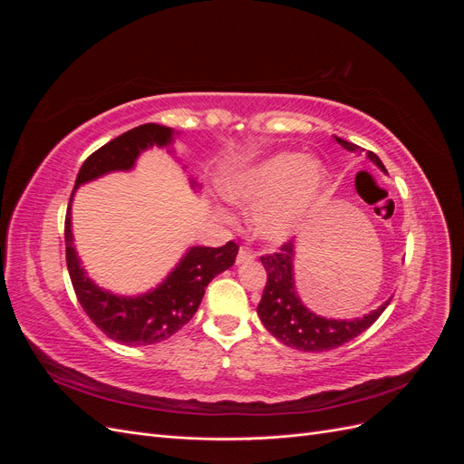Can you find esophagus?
Returning <instances> with one entry per match:
<instances>
[{
	"label": "esophagus",
	"mask_w": 464,
	"mask_h": 464,
	"mask_svg": "<svg viewBox=\"0 0 464 464\" xmlns=\"http://www.w3.org/2000/svg\"><path fill=\"white\" fill-rule=\"evenodd\" d=\"M254 259H256V254H254V251H251L249 247H240V251H237L236 263L240 265V263H249V261H254Z\"/></svg>",
	"instance_id": "1"
}]
</instances>
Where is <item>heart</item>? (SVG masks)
I'll return each instance as SVG.
<instances>
[{"label":"heart","mask_w":464,"mask_h":464,"mask_svg":"<svg viewBox=\"0 0 464 464\" xmlns=\"http://www.w3.org/2000/svg\"><path fill=\"white\" fill-rule=\"evenodd\" d=\"M323 186V168L300 152H278L230 186V199L256 207L254 230L265 242H285L310 218Z\"/></svg>","instance_id":"b5f03b06"}]
</instances>
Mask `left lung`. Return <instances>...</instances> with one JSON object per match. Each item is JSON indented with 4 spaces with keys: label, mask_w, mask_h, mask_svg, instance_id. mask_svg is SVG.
I'll use <instances>...</instances> for the list:
<instances>
[{
    "label": "left lung",
    "mask_w": 464,
    "mask_h": 464,
    "mask_svg": "<svg viewBox=\"0 0 464 464\" xmlns=\"http://www.w3.org/2000/svg\"><path fill=\"white\" fill-rule=\"evenodd\" d=\"M336 143L350 152L363 150L354 143L334 137ZM368 159L385 172L383 162L375 152L368 150ZM261 263L266 271V285L263 290L257 314L265 329L283 344L304 353H325L370 329L377 317L385 312L391 300L382 304L372 314L356 319H327L307 310L296 294L294 285V242H285L278 251L263 256Z\"/></svg>",
    "instance_id": "8db88e82"
}]
</instances>
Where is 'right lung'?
<instances>
[{
  "label": "right lung",
  "instance_id": "obj_1",
  "mask_svg": "<svg viewBox=\"0 0 464 464\" xmlns=\"http://www.w3.org/2000/svg\"><path fill=\"white\" fill-rule=\"evenodd\" d=\"M174 131L157 123H145L111 139L94 150L82 162L69 198L65 215V259L72 285L82 310L94 325L111 341L128 346H145L166 341L195 315L210 280L230 269L237 256V244L228 242L220 247H189L188 254L174 266L157 288L141 296H116L96 286L81 266L73 247L72 201L75 189L108 172L131 170L139 154L150 147H168Z\"/></svg>",
  "mask_w": 464,
  "mask_h": 464
}]
</instances>
